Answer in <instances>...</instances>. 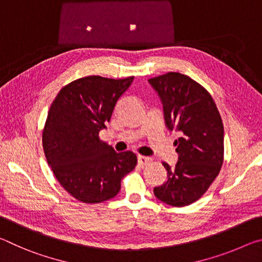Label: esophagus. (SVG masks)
<instances>
[{"instance_id":"1","label":"esophagus","mask_w":262,"mask_h":262,"mask_svg":"<svg viewBox=\"0 0 262 262\" xmlns=\"http://www.w3.org/2000/svg\"><path fill=\"white\" fill-rule=\"evenodd\" d=\"M152 159L150 157H147V156H137V163L140 164V165H147V164H149L150 162H151Z\"/></svg>"}]
</instances>
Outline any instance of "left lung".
Returning a JSON list of instances; mask_svg holds the SVG:
<instances>
[{"mask_svg":"<svg viewBox=\"0 0 262 262\" xmlns=\"http://www.w3.org/2000/svg\"><path fill=\"white\" fill-rule=\"evenodd\" d=\"M163 104L170 130L183 136L174 141L178 162L170 166L166 181L154 188L158 200L184 207L199 200L220 173L224 157V128L209 92L186 75L167 73L149 79Z\"/></svg>","mask_w":262,"mask_h":262,"instance_id":"obj_1","label":"left lung"}]
</instances>
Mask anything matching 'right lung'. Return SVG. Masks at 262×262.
I'll return each instance as SVG.
<instances>
[{
  "label": "right lung",
  "mask_w": 262,
  "mask_h": 262,
  "mask_svg": "<svg viewBox=\"0 0 262 262\" xmlns=\"http://www.w3.org/2000/svg\"><path fill=\"white\" fill-rule=\"evenodd\" d=\"M133 79L78 78L61 89L48 111L43 152L57 181L78 201L99 203L114 198L123 177L136 166L134 152L118 154L99 140Z\"/></svg>",
  "instance_id": "add662e5"
}]
</instances>
